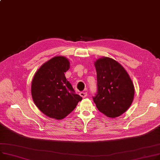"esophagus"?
I'll list each match as a JSON object with an SVG mask.
<instances>
[{
  "mask_svg": "<svg viewBox=\"0 0 160 160\" xmlns=\"http://www.w3.org/2000/svg\"><path fill=\"white\" fill-rule=\"evenodd\" d=\"M80 95L82 98H86L87 96H88V93L87 92H81L80 93Z\"/></svg>",
  "mask_w": 160,
  "mask_h": 160,
  "instance_id": "esophagus-1",
  "label": "esophagus"
}]
</instances>
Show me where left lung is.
<instances>
[{"label": "left lung", "instance_id": "1", "mask_svg": "<svg viewBox=\"0 0 160 160\" xmlns=\"http://www.w3.org/2000/svg\"><path fill=\"white\" fill-rule=\"evenodd\" d=\"M97 92L92 97L98 109L109 118L124 113L132 104L134 87L123 66L112 58L102 57L94 62Z\"/></svg>", "mask_w": 160, "mask_h": 160}]
</instances>
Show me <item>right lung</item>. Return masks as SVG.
Here are the masks:
<instances>
[{"mask_svg": "<svg viewBox=\"0 0 160 160\" xmlns=\"http://www.w3.org/2000/svg\"><path fill=\"white\" fill-rule=\"evenodd\" d=\"M69 68L68 58L55 57L37 70L32 80L33 100L38 109L49 118H65L82 100L65 77Z\"/></svg>", "mask_w": 160, "mask_h": 160, "instance_id": "1", "label": "right lung"}]
</instances>
